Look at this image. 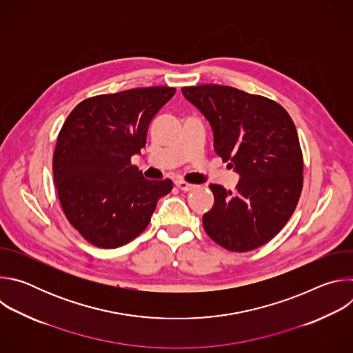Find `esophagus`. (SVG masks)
I'll list each match as a JSON object with an SVG mask.
<instances>
[{
    "label": "esophagus",
    "mask_w": 353,
    "mask_h": 353,
    "mask_svg": "<svg viewBox=\"0 0 353 353\" xmlns=\"http://www.w3.org/2000/svg\"><path fill=\"white\" fill-rule=\"evenodd\" d=\"M181 191H190V190H192L195 185L194 184H191V183H187V181H184V180H176V183H174Z\"/></svg>",
    "instance_id": "esophagus-1"
}]
</instances>
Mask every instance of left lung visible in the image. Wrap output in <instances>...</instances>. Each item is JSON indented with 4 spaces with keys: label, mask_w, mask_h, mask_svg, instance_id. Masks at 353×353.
Wrapping results in <instances>:
<instances>
[{
    "label": "left lung",
    "mask_w": 353,
    "mask_h": 353,
    "mask_svg": "<svg viewBox=\"0 0 353 353\" xmlns=\"http://www.w3.org/2000/svg\"><path fill=\"white\" fill-rule=\"evenodd\" d=\"M181 92L210 121L218 157L240 174L233 192L210 184L214 207L203 216L207 234L236 253L268 243L292 216L303 188V155L290 116L268 97L226 85Z\"/></svg>",
    "instance_id": "obj_1"
}]
</instances>
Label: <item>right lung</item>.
Here are the masks:
<instances>
[{"mask_svg":"<svg viewBox=\"0 0 353 353\" xmlns=\"http://www.w3.org/2000/svg\"><path fill=\"white\" fill-rule=\"evenodd\" d=\"M176 93L149 86L88 97L70 113L53 155L54 183L68 222L90 244L116 248L139 236L173 181L146 180L131 157L149 123Z\"/></svg>","mask_w":353,"mask_h":353,"instance_id":"add662e5","label":"right lung"}]
</instances>
